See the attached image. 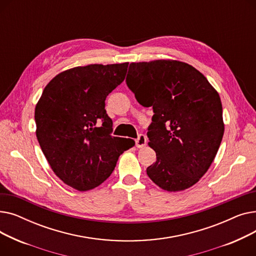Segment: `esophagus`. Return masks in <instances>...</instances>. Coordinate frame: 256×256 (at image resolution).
Segmentation results:
<instances>
[{"label": "esophagus", "instance_id": "1", "mask_svg": "<svg viewBox=\"0 0 256 256\" xmlns=\"http://www.w3.org/2000/svg\"><path fill=\"white\" fill-rule=\"evenodd\" d=\"M135 142H136V146L137 147H142V146H144L146 144L147 138H146L145 135H142V134H140V135L138 136V138L135 140Z\"/></svg>", "mask_w": 256, "mask_h": 256}]
</instances>
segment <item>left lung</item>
<instances>
[{
	"instance_id": "obj_1",
	"label": "left lung",
	"mask_w": 256,
	"mask_h": 256,
	"mask_svg": "<svg viewBox=\"0 0 256 256\" xmlns=\"http://www.w3.org/2000/svg\"><path fill=\"white\" fill-rule=\"evenodd\" d=\"M126 82L140 104L152 106L147 137L156 160L147 176L169 192L190 188L208 171L223 138L218 92L193 66L174 60L130 63Z\"/></svg>"
}]
</instances>
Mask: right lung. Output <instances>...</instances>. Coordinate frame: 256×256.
<instances>
[{"instance_id": "obj_1", "label": "right lung", "mask_w": 256, "mask_h": 256, "mask_svg": "<svg viewBox=\"0 0 256 256\" xmlns=\"http://www.w3.org/2000/svg\"><path fill=\"white\" fill-rule=\"evenodd\" d=\"M128 63L92 64L63 72L46 86L35 108L36 136L48 164L66 184L88 191L113 172L135 145L112 136L106 98L124 82Z\"/></svg>"}]
</instances>
